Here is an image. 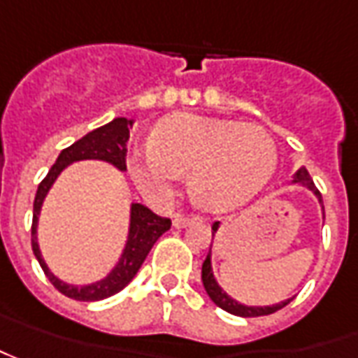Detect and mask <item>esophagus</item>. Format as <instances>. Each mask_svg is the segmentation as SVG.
<instances>
[{
	"mask_svg": "<svg viewBox=\"0 0 358 358\" xmlns=\"http://www.w3.org/2000/svg\"><path fill=\"white\" fill-rule=\"evenodd\" d=\"M199 217H183V215H175L173 217V227L175 229H185V227H189L191 222H196Z\"/></svg>",
	"mask_w": 358,
	"mask_h": 358,
	"instance_id": "esophagus-1",
	"label": "esophagus"
}]
</instances>
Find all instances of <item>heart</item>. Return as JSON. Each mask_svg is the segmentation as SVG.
<instances>
[{
	"instance_id": "1",
	"label": "heart",
	"mask_w": 358,
	"mask_h": 358,
	"mask_svg": "<svg viewBox=\"0 0 358 358\" xmlns=\"http://www.w3.org/2000/svg\"><path fill=\"white\" fill-rule=\"evenodd\" d=\"M275 165V143L260 126L189 112L163 117L150 143L128 155L129 175L148 199L165 203L189 173V193L210 213L246 205L270 183Z\"/></svg>"
}]
</instances>
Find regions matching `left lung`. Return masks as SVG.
Instances as JSON below:
<instances>
[{
  "mask_svg": "<svg viewBox=\"0 0 358 358\" xmlns=\"http://www.w3.org/2000/svg\"><path fill=\"white\" fill-rule=\"evenodd\" d=\"M292 185H301V187H306L308 191H311L313 195L317 196L321 210H323V218H325V208H323L321 193L315 189V185L311 181V177H309L306 167H299V169H297L296 175H294V179H292ZM218 229H220V222H215V224H213V238H215V234L218 232ZM201 280H203V285H205V289H207L208 297L217 303L218 308L229 311L232 315H238V317H260V315H270V313H275L278 309L285 308V306L294 299V297H289V299L280 301V303H274V306H244L241 301H236L234 297H230L229 294L218 285L217 278H215V272H213V244H210L207 258H205V262H203Z\"/></svg>",
  "mask_w": 358,
  "mask_h": 358,
  "instance_id": "8db88e82",
  "label": "left lung"
}]
</instances>
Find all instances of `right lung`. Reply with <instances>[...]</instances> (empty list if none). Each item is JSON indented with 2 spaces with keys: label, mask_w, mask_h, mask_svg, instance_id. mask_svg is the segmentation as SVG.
Segmentation results:
<instances>
[{
  "label": "right lung",
  "mask_w": 358,
  "mask_h": 358,
  "mask_svg": "<svg viewBox=\"0 0 358 358\" xmlns=\"http://www.w3.org/2000/svg\"><path fill=\"white\" fill-rule=\"evenodd\" d=\"M131 124H134L131 117H114L112 122L88 131L84 138L74 141L73 145H69L66 150H62L55 165L50 167L47 177L41 181L37 195H35L33 227H31L33 254L39 260L41 268L47 274L50 284L55 285L61 294L71 297V299H76V301H100V299H106V297L117 294L120 289H124L134 280V275L138 274L141 264L150 254L151 246L157 242V238L162 236L163 232L171 229L169 218L155 215L151 208L141 205V203H131L129 205L128 238H126V244H124V250L120 254L117 262L114 264V268L102 280L92 282V284L74 285L62 282L50 272V268L45 262L43 254H41L39 242H37V227H39L41 208H43V203L49 195L50 187L55 185L59 175L69 165H73L76 162H86V159L106 162L110 165H114L120 171H126V143H128Z\"/></svg>",
  "instance_id": "obj_1"
}]
</instances>
